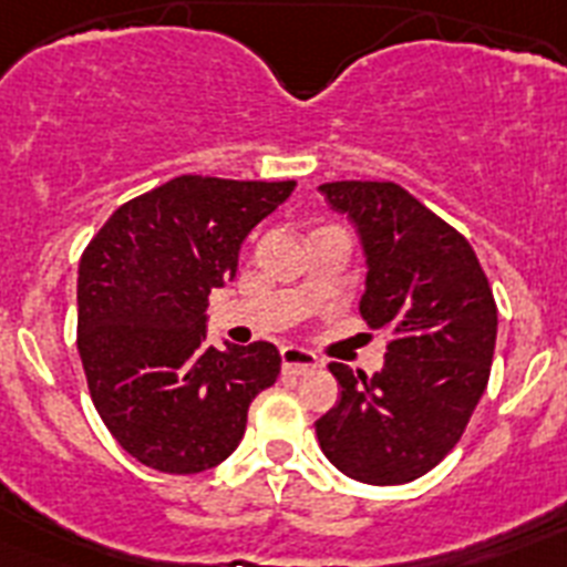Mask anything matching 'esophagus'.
Segmentation results:
<instances>
[{"instance_id":"1","label":"esophagus","mask_w":567,"mask_h":567,"mask_svg":"<svg viewBox=\"0 0 567 567\" xmlns=\"http://www.w3.org/2000/svg\"><path fill=\"white\" fill-rule=\"evenodd\" d=\"M280 363H284L287 374H309L318 369L320 360L300 346H287V349H280Z\"/></svg>"}]
</instances>
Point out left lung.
Wrapping results in <instances>:
<instances>
[{
  "label": "left lung",
  "mask_w": 567,
  "mask_h": 567,
  "mask_svg": "<svg viewBox=\"0 0 567 567\" xmlns=\"http://www.w3.org/2000/svg\"><path fill=\"white\" fill-rule=\"evenodd\" d=\"M365 255L360 315L389 329L380 372L329 363L340 398L315 423L329 463L369 485L423 477L463 437L491 374L497 303L468 240L392 182L320 184Z\"/></svg>",
  "instance_id": "left-lung-1"
}]
</instances>
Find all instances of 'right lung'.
<instances>
[{
	"label": "right lung",
	"mask_w": 567,
	"mask_h": 567,
	"mask_svg": "<svg viewBox=\"0 0 567 567\" xmlns=\"http://www.w3.org/2000/svg\"><path fill=\"white\" fill-rule=\"evenodd\" d=\"M295 182L178 175L122 204L79 260V354L90 398L130 457L198 474L238 449L255 394L278 380L272 343H207V298Z\"/></svg>",
	"instance_id": "add662e5"
}]
</instances>
